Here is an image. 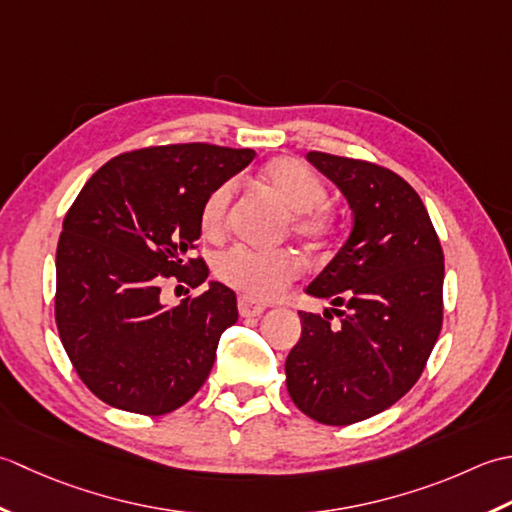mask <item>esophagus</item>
I'll return each mask as SVG.
<instances>
[{"mask_svg": "<svg viewBox=\"0 0 512 512\" xmlns=\"http://www.w3.org/2000/svg\"><path fill=\"white\" fill-rule=\"evenodd\" d=\"M265 309H267L265 302H260V300L252 298V296H241V298H238V311H241L243 318L260 316Z\"/></svg>", "mask_w": 512, "mask_h": 512, "instance_id": "esophagus-1", "label": "esophagus"}]
</instances>
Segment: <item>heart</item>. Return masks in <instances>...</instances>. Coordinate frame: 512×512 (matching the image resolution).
I'll use <instances>...</instances> for the list:
<instances>
[{
    "label": "heart",
    "mask_w": 512,
    "mask_h": 512,
    "mask_svg": "<svg viewBox=\"0 0 512 512\" xmlns=\"http://www.w3.org/2000/svg\"><path fill=\"white\" fill-rule=\"evenodd\" d=\"M263 181L285 203L291 232L309 243H325L333 234V218L327 212V185L298 159L283 156L265 165ZM236 183L223 181L203 198L198 227L203 236L223 232L229 205L234 201ZM300 260L289 249H254L234 245L216 256V278L252 298H274L300 276Z\"/></svg>",
    "instance_id": "heart-1"
}]
</instances>
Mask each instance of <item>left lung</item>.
Returning <instances> with one entry per match:
<instances>
[{
  "label": "left lung",
  "mask_w": 512,
  "mask_h": 512,
  "mask_svg": "<svg viewBox=\"0 0 512 512\" xmlns=\"http://www.w3.org/2000/svg\"><path fill=\"white\" fill-rule=\"evenodd\" d=\"M353 212L347 243L307 287L340 318L300 311L287 391L311 420L347 426L378 415L420 380L442 329L444 252L429 212L378 163L309 152Z\"/></svg>",
  "instance_id": "obj_1"
}]
</instances>
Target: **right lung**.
I'll return each mask as SVG.
<instances>
[{
  "instance_id": "1",
  "label": "right lung",
  "mask_w": 512,
  "mask_h": 512,
  "mask_svg": "<svg viewBox=\"0 0 512 512\" xmlns=\"http://www.w3.org/2000/svg\"><path fill=\"white\" fill-rule=\"evenodd\" d=\"M254 150L210 143L123 152L90 176L70 205L57 245L55 320L81 382L114 409L163 415L210 375L221 333L238 320L221 283L165 307L168 278L198 287L207 269L192 249L198 212Z\"/></svg>"
}]
</instances>
